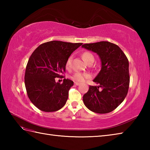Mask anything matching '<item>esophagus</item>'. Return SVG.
<instances>
[{
	"label": "esophagus",
	"instance_id": "1",
	"mask_svg": "<svg viewBox=\"0 0 150 150\" xmlns=\"http://www.w3.org/2000/svg\"><path fill=\"white\" fill-rule=\"evenodd\" d=\"M74 84L76 85V86H79V85H80V83H79V82H75Z\"/></svg>",
	"mask_w": 150,
	"mask_h": 150
}]
</instances>
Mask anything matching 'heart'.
Wrapping results in <instances>:
<instances>
[{"instance_id": "1", "label": "heart", "mask_w": 150, "mask_h": 150, "mask_svg": "<svg viewBox=\"0 0 150 150\" xmlns=\"http://www.w3.org/2000/svg\"><path fill=\"white\" fill-rule=\"evenodd\" d=\"M82 56L86 62H87L88 60H90L91 59H94L93 55H92L90 52H86L82 53ZM71 60H72L71 56H70L69 58L67 59L66 62V67L67 68H69L70 66H71ZM90 77V75L88 74V73H82V72H75L74 74H73L71 76V78L72 80H73L75 82H83L86 80V79Z\"/></svg>"}]
</instances>
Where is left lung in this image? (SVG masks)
<instances>
[{
    "label": "left lung",
    "mask_w": 150,
    "mask_h": 150,
    "mask_svg": "<svg viewBox=\"0 0 150 150\" xmlns=\"http://www.w3.org/2000/svg\"><path fill=\"white\" fill-rule=\"evenodd\" d=\"M82 47L97 53L101 62L100 71L93 79L98 86H90L83 96L84 104L93 112L110 113L122 103L128 93V60L119 46L107 41L84 44Z\"/></svg>",
    "instance_id": "1"
}]
</instances>
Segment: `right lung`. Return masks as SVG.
Returning a JSON list of instances; mask_svg holds the SVG:
<instances>
[{"instance_id":"1","label":"right lung","mask_w":150,"mask_h":150,"mask_svg":"<svg viewBox=\"0 0 150 150\" xmlns=\"http://www.w3.org/2000/svg\"><path fill=\"white\" fill-rule=\"evenodd\" d=\"M82 44L50 41L40 44L31 54L25 72V86L30 100L38 109L53 112L64 106L73 82L64 79L60 84L55 78L62 77L67 59Z\"/></svg>"}]
</instances>
